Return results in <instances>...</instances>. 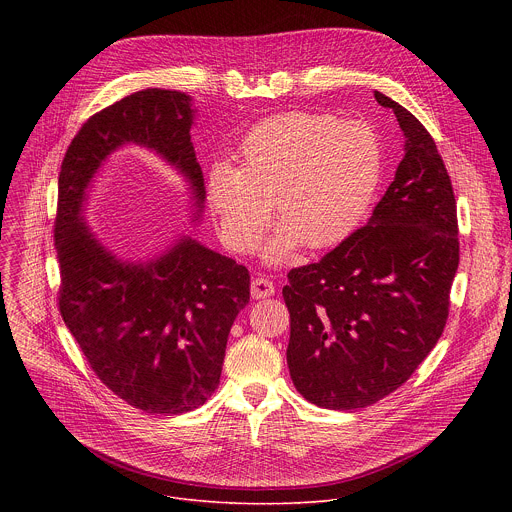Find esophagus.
Returning <instances> with one entry per match:
<instances>
[{
	"mask_svg": "<svg viewBox=\"0 0 512 512\" xmlns=\"http://www.w3.org/2000/svg\"><path fill=\"white\" fill-rule=\"evenodd\" d=\"M273 294H275L273 281H269L265 277H255L251 281V296H253V300H265V298H269Z\"/></svg>",
	"mask_w": 512,
	"mask_h": 512,
	"instance_id": "34e87169",
	"label": "esophagus"
}]
</instances>
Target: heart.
I'll return each mask as SVG.
<instances>
[{
    "instance_id": "obj_1",
    "label": "heart",
    "mask_w": 512,
    "mask_h": 512,
    "mask_svg": "<svg viewBox=\"0 0 512 512\" xmlns=\"http://www.w3.org/2000/svg\"><path fill=\"white\" fill-rule=\"evenodd\" d=\"M239 166L214 162L206 202L225 243L253 253L273 214L281 223L265 247L283 263L300 245L322 251L346 241L367 216L383 178L377 133L328 113L289 111L253 125Z\"/></svg>"
}]
</instances>
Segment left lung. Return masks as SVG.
I'll return each instance as SVG.
<instances>
[{
    "label": "left lung",
    "instance_id": "1",
    "mask_svg": "<svg viewBox=\"0 0 512 512\" xmlns=\"http://www.w3.org/2000/svg\"><path fill=\"white\" fill-rule=\"evenodd\" d=\"M393 109L405 137L395 180L369 223L322 261L291 269L287 367L324 409H360L399 389L440 340L460 243L456 198L427 129Z\"/></svg>",
    "mask_w": 512,
    "mask_h": 512
}]
</instances>
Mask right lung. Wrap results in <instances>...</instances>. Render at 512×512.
<instances>
[{"label":"right lung","instance_id":"right-lung-1","mask_svg":"<svg viewBox=\"0 0 512 512\" xmlns=\"http://www.w3.org/2000/svg\"><path fill=\"white\" fill-rule=\"evenodd\" d=\"M194 119V99L186 93L137 91L81 127L58 176L62 320L117 397L158 415L204 405L221 383L231 326L249 304V271L192 235L154 257L125 259L97 237L85 208L109 156L133 143L178 170L190 192L192 223H200L206 188L190 141Z\"/></svg>","mask_w":512,"mask_h":512}]
</instances>
